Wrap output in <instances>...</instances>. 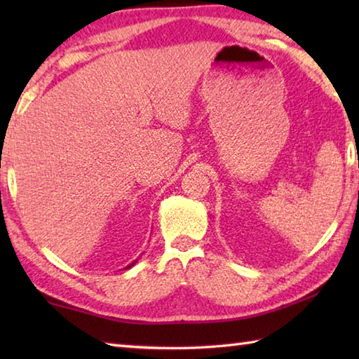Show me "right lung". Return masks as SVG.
Listing matches in <instances>:
<instances>
[{"label":"right lung","instance_id":"right-lung-1","mask_svg":"<svg viewBox=\"0 0 359 359\" xmlns=\"http://www.w3.org/2000/svg\"><path fill=\"white\" fill-rule=\"evenodd\" d=\"M135 263H136V261H133V263H131V264H128V266H126V267H125V269H128V267H131V266H135Z\"/></svg>","mask_w":359,"mask_h":359}]
</instances>
